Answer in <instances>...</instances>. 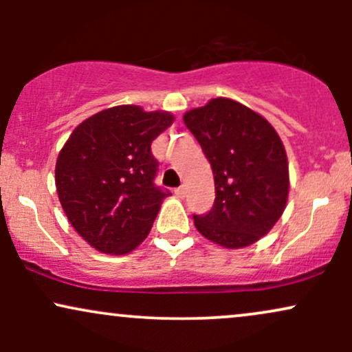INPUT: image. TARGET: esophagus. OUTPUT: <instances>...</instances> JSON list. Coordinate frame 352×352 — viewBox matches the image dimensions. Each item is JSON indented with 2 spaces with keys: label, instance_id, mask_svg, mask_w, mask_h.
<instances>
[{
  "label": "esophagus",
  "instance_id": "34e87169",
  "mask_svg": "<svg viewBox=\"0 0 352 352\" xmlns=\"http://www.w3.org/2000/svg\"><path fill=\"white\" fill-rule=\"evenodd\" d=\"M173 192H175L177 197H180V199H184L185 193H187V190H185L184 185H180V187H177L175 190H173Z\"/></svg>",
  "mask_w": 352,
  "mask_h": 352
}]
</instances>
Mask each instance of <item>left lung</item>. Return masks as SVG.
<instances>
[{"label":"left lung","mask_w":352,"mask_h":352,"mask_svg":"<svg viewBox=\"0 0 352 352\" xmlns=\"http://www.w3.org/2000/svg\"><path fill=\"white\" fill-rule=\"evenodd\" d=\"M184 122L199 140L215 179V201L195 227L213 243L241 248L265 236L288 200V160L268 120L232 99H212Z\"/></svg>","instance_id":"8db88e82"}]
</instances>
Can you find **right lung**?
Instances as JSON below:
<instances>
[{
	"instance_id": "1",
	"label": "right lung",
	"mask_w": 352,
	"mask_h": 352,
	"mask_svg": "<svg viewBox=\"0 0 352 352\" xmlns=\"http://www.w3.org/2000/svg\"><path fill=\"white\" fill-rule=\"evenodd\" d=\"M172 122L168 112L111 107L79 124L59 152V201L76 232L99 252H132L172 195L155 185L159 160L151 148Z\"/></svg>"
}]
</instances>
